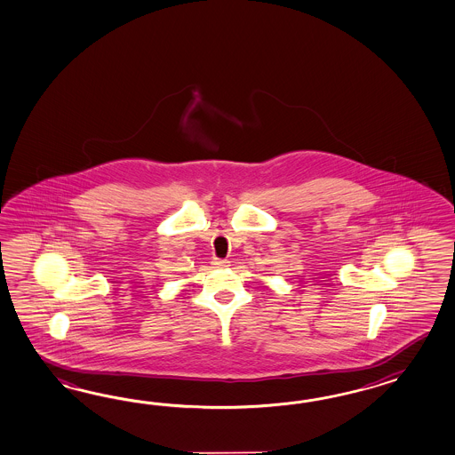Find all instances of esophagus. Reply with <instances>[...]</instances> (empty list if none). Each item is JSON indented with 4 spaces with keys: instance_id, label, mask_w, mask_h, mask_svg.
I'll use <instances>...</instances> for the list:
<instances>
[{
    "instance_id": "1",
    "label": "esophagus",
    "mask_w": 455,
    "mask_h": 455,
    "mask_svg": "<svg viewBox=\"0 0 455 455\" xmlns=\"http://www.w3.org/2000/svg\"><path fill=\"white\" fill-rule=\"evenodd\" d=\"M228 263H230V261H227V259H213V265H215L217 268H225V267H228Z\"/></svg>"
}]
</instances>
